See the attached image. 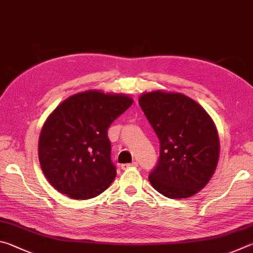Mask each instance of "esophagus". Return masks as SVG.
Wrapping results in <instances>:
<instances>
[{
  "label": "esophagus",
  "mask_w": 253,
  "mask_h": 253,
  "mask_svg": "<svg viewBox=\"0 0 253 253\" xmlns=\"http://www.w3.org/2000/svg\"><path fill=\"white\" fill-rule=\"evenodd\" d=\"M136 166H138V162L133 161L132 163H126V165H122L121 166V169L122 170H126V169H129V168H134Z\"/></svg>",
  "instance_id": "obj_1"
}]
</instances>
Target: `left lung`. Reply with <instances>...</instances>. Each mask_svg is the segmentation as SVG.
Listing matches in <instances>:
<instances>
[{
  "label": "left lung",
  "mask_w": 253,
  "mask_h": 253,
  "mask_svg": "<svg viewBox=\"0 0 253 253\" xmlns=\"http://www.w3.org/2000/svg\"><path fill=\"white\" fill-rule=\"evenodd\" d=\"M139 104L160 141V158L150 173V183L170 199L194 196L218 166L220 140L213 120L182 93H142Z\"/></svg>",
  "instance_id": "obj_1"
}]
</instances>
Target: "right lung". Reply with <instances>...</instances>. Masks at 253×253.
Returning <instances> with one entry per match:
<instances>
[{
  "instance_id": "1",
  "label": "right lung",
  "mask_w": 253,
  "mask_h": 253,
  "mask_svg": "<svg viewBox=\"0 0 253 253\" xmlns=\"http://www.w3.org/2000/svg\"><path fill=\"white\" fill-rule=\"evenodd\" d=\"M132 103L126 94L87 90L56 106L39 138L40 165L53 188L75 200L94 198L109 188L117 170L108 129Z\"/></svg>"
}]
</instances>
